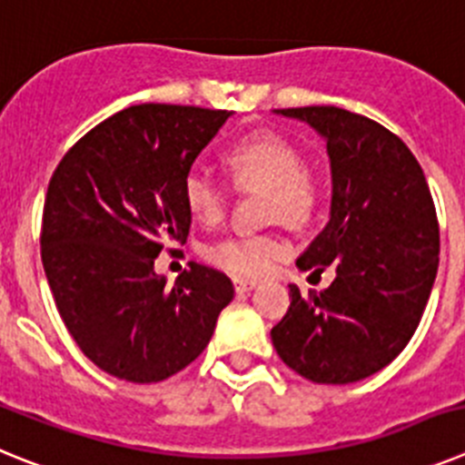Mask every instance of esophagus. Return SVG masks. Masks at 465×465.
<instances>
[{
	"mask_svg": "<svg viewBox=\"0 0 465 465\" xmlns=\"http://www.w3.org/2000/svg\"><path fill=\"white\" fill-rule=\"evenodd\" d=\"M232 286H235L237 293H246V291H253V289H256V282H252V279L235 277V279H232Z\"/></svg>",
	"mask_w": 465,
	"mask_h": 465,
	"instance_id": "34e87169",
	"label": "esophagus"
}]
</instances>
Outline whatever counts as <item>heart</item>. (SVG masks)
Instances as JSON below:
<instances>
[{
	"instance_id": "heart-1",
	"label": "heart",
	"mask_w": 465,
	"mask_h": 465,
	"mask_svg": "<svg viewBox=\"0 0 465 465\" xmlns=\"http://www.w3.org/2000/svg\"><path fill=\"white\" fill-rule=\"evenodd\" d=\"M232 183L237 191L265 193V219L305 223L314 212L316 186L305 174V160L293 143L272 133L244 137L225 153ZM183 200L188 212L200 223L213 225L223 219L230 191L209 172L193 167L183 179ZM289 246L279 235L225 237L207 249V258L216 268L235 277H262L272 270Z\"/></svg>"
}]
</instances>
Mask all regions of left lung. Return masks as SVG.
<instances>
[{"label": "left lung", "instance_id": "1", "mask_svg": "<svg viewBox=\"0 0 465 465\" xmlns=\"http://www.w3.org/2000/svg\"><path fill=\"white\" fill-rule=\"evenodd\" d=\"M326 139L331 219L295 261L335 279L300 293L270 331L279 359L316 384L375 375L417 331L438 274L440 228L421 165L401 137L338 106L277 109Z\"/></svg>", "mask_w": 465, "mask_h": 465}]
</instances>
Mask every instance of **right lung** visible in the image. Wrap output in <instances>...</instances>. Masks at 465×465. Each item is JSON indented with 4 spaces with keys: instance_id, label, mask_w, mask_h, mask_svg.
<instances>
[{
    "instance_id": "obj_1",
    "label": "right lung",
    "mask_w": 465,
    "mask_h": 465,
    "mask_svg": "<svg viewBox=\"0 0 465 465\" xmlns=\"http://www.w3.org/2000/svg\"><path fill=\"white\" fill-rule=\"evenodd\" d=\"M228 111L127 106L60 160L41 221V262L74 342L100 371L151 384L203 354L235 289L191 262L167 289L158 253L186 242L183 179Z\"/></svg>"
}]
</instances>
